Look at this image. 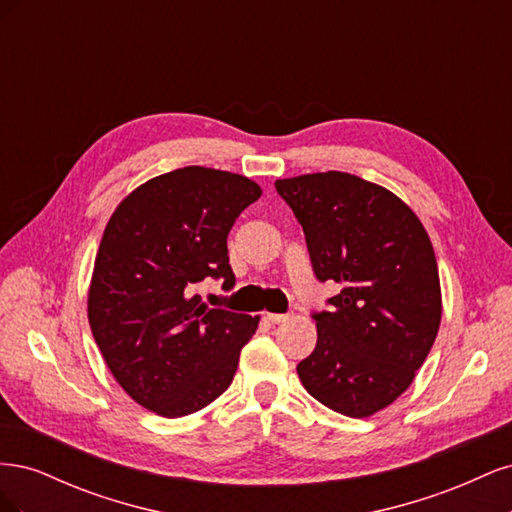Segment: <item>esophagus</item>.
<instances>
[{
  "label": "esophagus",
  "instance_id": "34e87169",
  "mask_svg": "<svg viewBox=\"0 0 512 512\" xmlns=\"http://www.w3.org/2000/svg\"><path fill=\"white\" fill-rule=\"evenodd\" d=\"M267 320H269L271 324H282V322L288 320V316H286V314H267Z\"/></svg>",
  "mask_w": 512,
  "mask_h": 512
}]
</instances>
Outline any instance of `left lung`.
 <instances>
[{
	"label": "left lung",
	"instance_id": "8db88e82",
	"mask_svg": "<svg viewBox=\"0 0 512 512\" xmlns=\"http://www.w3.org/2000/svg\"><path fill=\"white\" fill-rule=\"evenodd\" d=\"M275 190L303 226L318 280L342 286L314 314L318 342L297 374L327 408L376 414L412 384L440 329L427 230L393 192L339 170L277 179Z\"/></svg>",
	"mask_w": 512,
	"mask_h": 512
}]
</instances>
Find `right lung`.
Returning a JSON list of instances; mask_svg holds the SVG:
<instances>
[{
    "label": "right lung",
    "mask_w": 512,
    "mask_h": 512,
    "mask_svg": "<svg viewBox=\"0 0 512 512\" xmlns=\"http://www.w3.org/2000/svg\"><path fill=\"white\" fill-rule=\"evenodd\" d=\"M260 194L243 175L185 166L138 185L108 220L89 327L111 374L143 408L185 416L230 386L258 316L209 307L192 288L205 277L235 286L226 239Z\"/></svg>",
    "instance_id": "right-lung-1"
}]
</instances>
